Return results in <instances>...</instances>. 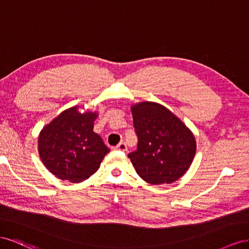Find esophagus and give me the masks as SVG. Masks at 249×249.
Wrapping results in <instances>:
<instances>
[{"label": "esophagus", "instance_id": "obj_1", "mask_svg": "<svg viewBox=\"0 0 249 249\" xmlns=\"http://www.w3.org/2000/svg\"><path fill=\"white\" fill-rule=\"evenodd\" d=\"M116 149L120 151H127V145L124 143V142H121L120 144L116 146Z\"/></svg>", "mask_w": 249, "mask_h": 249}]
</instances>
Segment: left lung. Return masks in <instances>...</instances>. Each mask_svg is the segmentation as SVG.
<instances>
[{
	"mask_svg": "<svg viewBox=\"0 0 249 249\" xmlns=\"http://www.w3.org/2000/svg\"><path fill=\"white\" fill-rule=\"evenodd\" d=\"M138 149L128 154L141 178L151 184L171 183L186 173L196 153L193 132L164 105L131 106Z\"/></svg>",
	"mask_w": 249,
	"mask_h": 249,
	"instance_id": "left-lung-1",
	"label": "left lung"
}]
</instances>
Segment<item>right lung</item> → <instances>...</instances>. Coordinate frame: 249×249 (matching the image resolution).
I'll return each instance as SVG.
<instances>
[{
  "label": "right lung",
  "instance_id": "1",
  "mask_svg": "<svg viewBox=\"0 0 249 249\" xmlns=\"http://www.w3.org/2000/svg\"><path fill=\"white\" fill-rule=\"evenodd\" d=\"M97 111L63 110L39 132L38 153L42 164L57 178L81 182L100 167L110 150L94 132Z\"/></svg>",
  "mask_w": 249,
  "mask_h": 249
}]
</instances>
